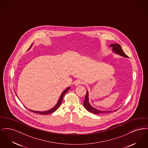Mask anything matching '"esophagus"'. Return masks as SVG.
I'll return each mask as SVG.
<instances>
[{
  "mask_svg": "<svg viewBox=\"0 0 148 148\" xmlns=\"http://www.w3.org/2000/svg\"><path fill=\"white\" fill-rule=\"evenodd\" d=\"M82 84V82L81 81H80V80H77V81H76L74 83V85L75 86H79V85H81Z\"/></svg>",
  "mask_w": 148,
  "mask_h": 148,
  "instance_id": "34e87169",
  "label": "esophagus"
}]
</instances>
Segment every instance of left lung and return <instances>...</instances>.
<instances>
[{
  "label": "left lung",
  "mask_w": 148,
  "mask_h": 148,
  "mask_svg": "<svg viewBox=\"0 0 148 148\" xmlns=\"http://www.w3.org/2000/svg\"><path fill=\"white\" fill-rule=\"evenodd\" d=\"M110 47L112 48V51L114 54H116L117 55H119L120 56H123L124 58H127V56L124 53L122 48H121L120 45L118 44H111L109 45ZM83 105L85 108L90 113H94L95 114H104V113H110L113 112H116L118 109L112 110V111H104L101 110L99 109H97V108H94L91 106V104L89 103V92L87 90L84 101L83 102Z\"/></svg>",
  "instance_id": "8db88e82"
}]
</instances>
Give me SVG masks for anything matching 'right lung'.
Returning <instances> with one entry per match:
<instances>
[{
	"instance_id": "right-lung-1",
	"label": "right lung",
	"mask_w": 148,
	"mask_h": 148,
	"mask_svg": "<svg viewBox=\"0 0 148 148\" xmlns=\"http://www.w3.org/2000/svg\"><path fill=\"white\" fill-rule=\"evenodd\" d=\"M33 45V43L31 45L30 47L29 48L28 50L32 47ZM70 89H71V86H69L68 88H67L66 89H65L64 90L63 92H62V93L61 94V95H60L59 98L58 99V102H57V103L56 104V106H54V107H53L51 109H50L49 110H46V111H43V112H42V111L33 110H30V109H28L30 111H31L32 112H33V113H36V114H42V115H47V114H50V113L54 112L55 111H56V110L59 108V107L60 106V104H61V103H62V100H63V97L64 96V95L65 94V93L68 92ZM14 91H15V90H14ZM15 94H16L17 97L18 98V95H17V94H16V92H15ZM26 108H27V107H26ZM27 109H28V108H27Z\"/></svg>"
}]
</instances>
